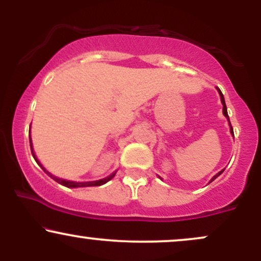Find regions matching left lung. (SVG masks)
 <instances>
[{
  "label": "left lung",
  "instance_id": "8db88e82",
  "mask_svg": "<svg viewBox=\"0 0 261 261\" xmlns=\"http://www.w3.org/2000/svg\"><path fill=\"white\" fill-rule=\"evenodd\" d=\"M218 89V93H220V95H221V101H222V104H223V114H224V116H226V118L227 119H228V121H229V118H228V114H227V107H226V103H224V98H223V94H222V92H221L220 91V88H217ZM229 125H230V121H229ZM230 133H232V135H233V128H232V126H230ZM222 172H223V170H221V172L220 173H217V174L216 175H215L214 176V178H212L211 179V181L212 180H215V179H216L217 178V176L218 175H220V174H222Z\"/></svg>",
  "mask_w": 261,
  "mask_h": 261
}]
</instances>
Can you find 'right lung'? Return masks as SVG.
Returning <instances> with one entry per match:
<instances>
[{
    "label": "right lung",
    "mask_w": 261,
    "mask_h": 261,
    "mask_svg": "<svg viewBox=\"0 0 261 261\" xmlns=\"http://www.w3.org/2000/svg\"><path fill=\"white\" fill-rule=\"evenodd\" d=\"M29 142H31V149H32V154H33V157H34V160L37 161V163L39 164V166H40L41 168H43L44 172H46V170L44 169V167L41 166L40 163H39V161L37 160V157H35L34 152H33V147H32V140H31V135H29ZM46 174H49V175L51 176V178L54 179V180H55V181H58L59 184L64 185V187H67V188H85V187H99V185H103V184H106L107 181H109L110 179H113V178H114V175H115V173H113L112 175L107 176V178H104V179H100V180H97V181H86V182H76V181L65 180V179H60V178H56V176H54V175L50 174L49 172H46Z\"/></svg>",
    "instance_id": "1"
}]
</instances>
